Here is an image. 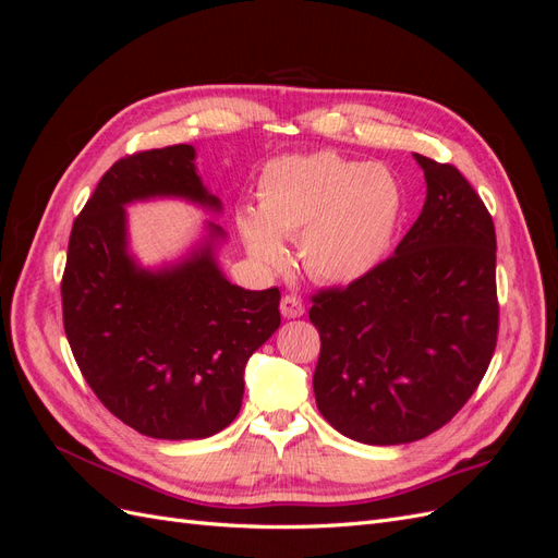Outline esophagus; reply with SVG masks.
Listing matches in <instances>:
<instances>
[{"label": "esophagus", "mask_w": 558, "mask_h": 558, "mask_svg": "<svg viewBox=\"0 0 558 558\" xmlns=\"http://www.w3.org/2000/svg\"><path fill=\"white\" fill-rule=\"evenodd\" d=\"M279 310L286 318H300L302 314H305V305H302V300L295 295H283Z\"/></svg>", "instance_id": "1"}]
</instances>
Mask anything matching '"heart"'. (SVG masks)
Returning a JSON list of instances; mask_svg holds the SVG:
<instances>
[{"label":"heart","mask_w":558,"mask_h":558,"mask_svg":"<svg viewBox=\"0 0 558 558\" xmlns=\"http://www.w3.org/2000/svg\"><path fill=\"white\" fill-rule=\"evenodd\" d=\"M400 214V183L384 165L316 150L265 165L258 211L240 209L238 230L248 256L265 269L289 260L281 240H298L312 279L351 283L386 258Z\"/></svg>","instance_id":"b5f03b06"}]
</instances>
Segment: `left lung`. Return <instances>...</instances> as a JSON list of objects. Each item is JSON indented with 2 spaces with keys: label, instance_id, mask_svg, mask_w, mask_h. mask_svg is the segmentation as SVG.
I'll return each mask as SVG.
<instances>
[{
  "label": "left lung",
  "instance_id": "obj_1",
  "mask_svg": "<svg viewBox=\"0 0 558 558\" xmlns=\"http://www.w3.org/2000/svg\"><path fill=\"white\" fill-rule=\"evenodd\" d=\"M426 202L388 260L312 298L318 412L363 445H408L475 393L498 337L496 230L453 165L414 154Z\"/></svg>",
  "mask_w": 558,
  "mask_h": 558
}]
</instances>
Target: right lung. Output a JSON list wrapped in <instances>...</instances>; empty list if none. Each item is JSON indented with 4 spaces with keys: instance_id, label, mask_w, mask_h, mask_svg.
I'll use <instances>...</instances> for the list:
<instances>
[{
    "instance_id": "right-lung-1",
    "label": "right lung",
    "mask_w": 558,
    "mask_h": 558,
    "mask_svg": "<svg viewBox=\"0 0 558 558\" xmlns=\"http://www.w3.org/2000/svg\"><path fill=\"white\" fill-rule=\"evenodd\" d=\"M165 197L221 214L191 144L142 150L99 179L72 228L62 318L83 377L113 416L156 440H202L238 416L244 367L279 328L281 293L228 281L216 223L179 260L140 265L125 207Z\"/></svg>"
}]
</instances>
